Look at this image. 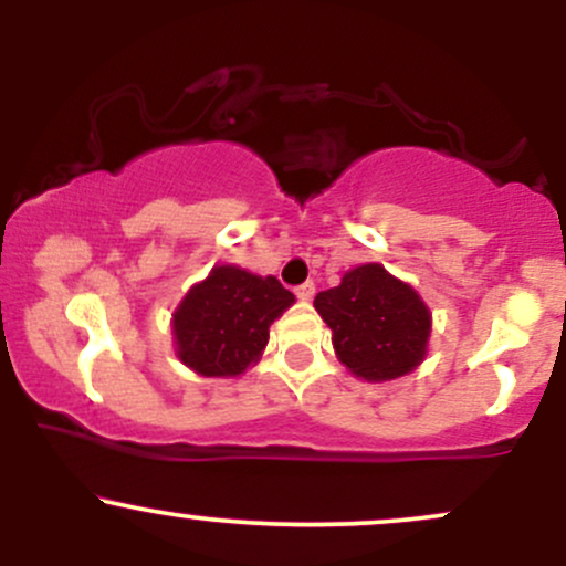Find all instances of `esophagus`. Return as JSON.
<instances>
[{"label": "esophagus", "instance_id": "34e87169", "mask_svg": "<svg viewBox=\"0 0 566 566\" xmlns=\"http://www.w3.org/2000/svg\"><path fill=\"white\" fill-rule=\"evenodd\" d=\"M314 292H316L314 282H303V284H297V287H295V295L301 297V301H311V297H314Z\"/></svg>", "mask_w": 566, "mask_h": 566}]
</instances>
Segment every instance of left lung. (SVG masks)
<instances>
[{"mask_svg": "<svg viewBox=\"0 0 566 566\" xmlns=\"http://www.w3.org/2000/svg\"><path fill=\"white\" fill-rule=\"evenodd\" d=\"M314 305L333 329L337 359L359 378L394 380L423 361L431 314L418 292L382 265L348 271Z\"/></svg>", "mask_w": 566, "mask_h": 566, "instance_id": "left-lung-1", "label": "left lung"}]
</instances>
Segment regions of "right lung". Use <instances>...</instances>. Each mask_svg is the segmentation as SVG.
Here are the masks:
<instances>
[{"label": "right lung", "mask_w": 566, "mask_h": 566, "mask_svg": "<svg viewBox=\"0 0 566 566\" xmlns=\"http://www.w3.org/2000/svg\"><path fill=\"white\" fill-rule=\"evenodd\" d=\"M295 303L274 276H255L237 265H216L188 290L172 316V333L184 365L207 378L244 373L269 343V327Z\"/></svg>", "instance_id": "add662e5"}]
</instances>
